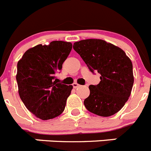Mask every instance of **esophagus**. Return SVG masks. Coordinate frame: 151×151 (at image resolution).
<instances>
[{"instance_id": "34e87169", "label": "esophagus", "mask_w": 151, "mask_h": 151, "mask_svg": "<svg viewBox=\"0 0 151 151\" xmlns=\"http://www.w3.org/2000/svg\"><path fill=\"white\" fill-rule=\"evenodd\" d=\"M73 88H77L78 87H79L80 85H78V84L76 83V82H75V83L73 84Z\"/></svg>"}]
</instances>
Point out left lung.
Returning a JSON list of instances; mask_svg holds the SVG:
<instances>
[{"label":"left lung","mask_w":151,"mask_h":151,"mask_svg":"<svg viewBox=\"0 0 151 151\" xmlns=\"http://www.w3.org/2000/svg\"><path fill=\"white\" fill-rule=\"evenodd\" d=\"M73 49L89 70L101 74V82L89 86L90 94L84 101L88 111L101 116L114 115L129 99L134 83L132 63L121 48L101 39L75 42Z\"/></svg>","instance_id":"left-lung-1"}]
</instances>
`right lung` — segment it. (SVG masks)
<instances>
[{
  "label": "right lung",
  "mask_w": 151,
  "mask_h": 151,
  "mask_svg": "<svg viewBox=\"0 0 151 151\" xmlns=\"http://www.w3.org/2000/svg\"><path fill=\"white\" fill-rule=\"evenodd\" d=\"M72 47L63 41L36 45L17 63L19 97L28 110L42 120L58 116L65 109L73 86L57 82L55 74L61 70Z\"/></svg>",
  "instance_id": "add662e5"
}]
</instances>
